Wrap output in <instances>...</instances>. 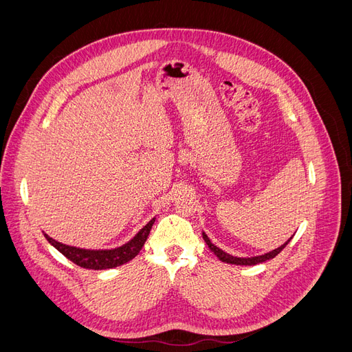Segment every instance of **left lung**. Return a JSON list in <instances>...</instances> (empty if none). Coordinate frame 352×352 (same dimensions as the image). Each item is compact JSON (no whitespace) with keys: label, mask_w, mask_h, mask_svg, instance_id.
<instances>
[{"label":"left lung","mask_w":352,"mask_h":352,"mask_svg":"<svg viewBox=\"0 0 352 352\" xmlns=\"http://www.w3.org/2000/svg\"><path fill=\"white\" fill-rule=\"evenodd\" d=\"M202 238H204L206 243L208 245V248H210L212 252H214L221 261L229 263V264H236V265H255V264H260V263L267 261V260H270V258H274L276 255H278V254L286 247V245L289 243V241L292 239V238L287 239V242H285L283 245H280L279 248H276V250H273V251H270V252H267V254H264V255H258V257L241 258V257H233V255H230V254H228V252H225V251H221L220 248H217L214 243H211V241L208 239V236L206 235L204 232H202Z\"/></svg>","instance_id":"1"}]
</instances>
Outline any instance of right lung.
I'll return each instance as SVG.
<instances>
[{
    "label": "right lung",
    "instance_id": "1",
    "mask_svg": "<svg viewBox=\"0 0 352 352\" xmlns=\"http://www.w3.org/2000/svg\"><path fill=\"white\" fill-rule=\"evenodd\" d=\"M154 221L155 219H153L148 225H145L140 232H138L133 239L114 250H82L57 242L56 239L50 238L47 233H44V236L52 247H56L65 257H67L74 264H78L79 267L92 270H107L131 261L140 254L148 235H150Z\"/></svg>",
    "mask_w": 352,
    "mask_h": 352
}]
</instances>
